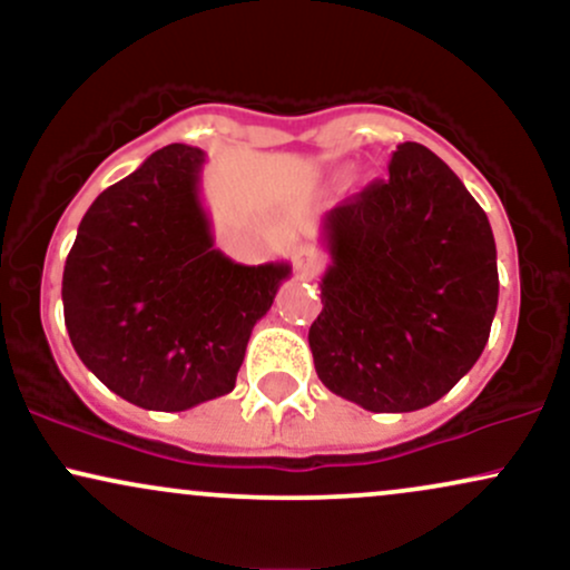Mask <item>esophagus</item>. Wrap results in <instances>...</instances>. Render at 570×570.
Returning <instances> with one entry per match:
<instances>
[{
  "instance_id": "obj_1",
  "label": "esophagus",
  "mask_w": 570,
  "mask_h": 570,
  "mask_svg": "<svg viewBox=\"0 0 570 570\" xmlns=\"http://www.w3.org/2000/svg\"><path fill=\"white\" fill-rule=\"evenodd\" d=\"M322 265H324V254L318 252V248L299 246L297 252H294V271H297L299 276H313Z\"/></svg>"
}]
</instances>
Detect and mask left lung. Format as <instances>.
I'll use <instances>...</instances> for the list:
<instances>
[{
	"mask_svg": "<svg viewBox=\"0 0 570 570\" xmlns=\"http://www.w3.org/2000/svg\"><path fill=\"white\" fill-rule=\"evenodd\" d=\"M330 265L307 332L318 377L370 412L434 404L474 367L499 305L488 214L423 144L324 217Z\"/></svg>",
	"mask_w": 570,
	"mask_h": 570,
	"instance_id": "obj_1",
	"label": "left lung"
}]
</instances>
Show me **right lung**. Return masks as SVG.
I'll return each mask as SVG.
<instances>
[{"instance_id": "obj_1", "label": "right lung", "mask_w": 570, "mask_h": 570, "mask_svg": "<svg viewBox=\"0 0 570 570\" xmlns=\"http://www.w3.org/2000/svg\"><path fill=\"white\" fill-rule=\"evenodd\" d=\"M206 153L168 144L104 189L63 265V322L94 375L144 410L230 394L254 324L289 263L240 265L214 246Z\"/></svg>"}]
</instances>
